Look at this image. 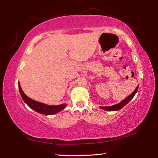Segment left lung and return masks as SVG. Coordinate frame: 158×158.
Segmentation results:
<instances>
[{"instance_id":"1","label":"left lung","mask_w":158,"mask_h":158,"mask_svg":"<svg viewBox=\"0 0 158 158\" xmlns=\"http://www.w3.org/2000/svg\"><path fill=\"white\" fill-rule=\"evenodd\" d=\"M138 90V86L136 87L135 89V91L133 92V93L130 95V96L126 98L124 100L122 101L120 103H118L117 105H113V106H100L101 109L106 110V111H118V110H120V109L123 108V106H125L129 102V101L132 99V98L134 97L135 94H136V92Z\"/></svg>"}]
</instances>
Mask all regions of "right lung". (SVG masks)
Instances as JSON below:
<instances>
[{"mask_svg":"<svg viewBox=\"0 0 158 158\" xmlns=\"http://www.w3.org/2000/svg\"><path fill=\"white\" fill-rule=\"evenodd\" d=\"M19 87L20 94L21 95L24 102L30 107V108L35 110V111L40 113V114H42L44 115H53L62 111L67 105L63 104V105H60L57 106H49L45 105V104L37 102V101L32 100L31 98H29V97L26 96L25 93L23 91L21 87H20V84L19 85Z\"/></svg>","mask_w":158,"mask_h":158,"instance_id":"1","label":"right lung"}]
</instances>
